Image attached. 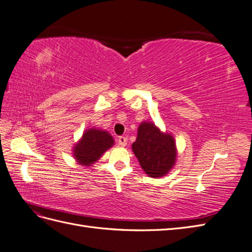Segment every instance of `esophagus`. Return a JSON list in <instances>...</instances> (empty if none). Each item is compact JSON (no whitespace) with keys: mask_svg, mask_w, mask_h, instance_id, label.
<instances>
[{"mask_svg":"<svg viewBox=\"0 0 252 252\" xmlns=\"http://www.w3.org/2000/svg\"><path fill=\"white\" fill-rule=\"evenodd\" d=\"M118 142H119V144L121 145V146L124 147V146H126V145H127V138H125V136H120Z\"/></svg>","mask_w":252,"mask_h":252,"instance_id":"34e87169","label":"esophagus"}]
</instances>
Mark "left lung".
Here are the masks:
<instances>
[{"instance_id":"left-lung-1","label":"left lung","mask_w":252,"mask_h":252,"mask_svg":"<svg viewBox=\"0 0 252 252\" xmlns=\"http://www.w3.org/2000/svg\"><path fill=\"white\" fill-rule=\"evenodd\" d=\"M132 151L144 172L150 178H163L177 162V145L173 136L163 132L154 122L143 121L138 128Z\"/></svg>"}]
</instances>
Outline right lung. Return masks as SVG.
<instances>
[{
    "mask_svg": "<svg viewBox=\"0 0 252 252\" xmlns=\"http://www.w3.org/2000/svg\"><path fill=\"white\" fill-rule=\"evenodd\" d=\"M114 145L111 134L97 128H89L84 131L82 138L74 144L73 158L79 165L91 166Z\"/></svg>",
    "mask_w": 252,
    "mask_h": 252,
    "instance_id": "1",
    "label": "right lung"
}]
</instances>
